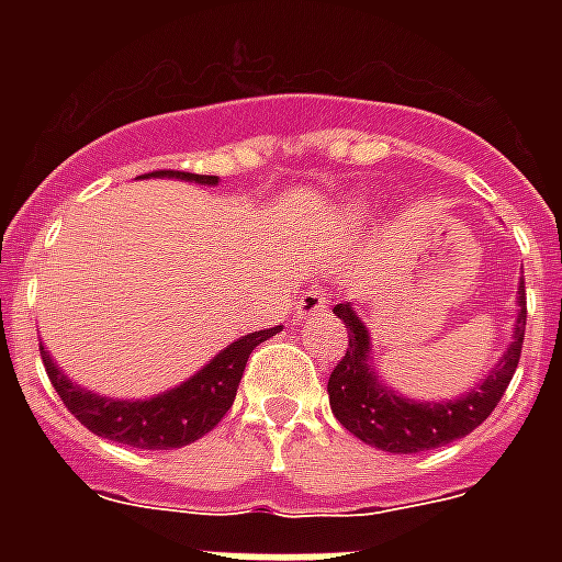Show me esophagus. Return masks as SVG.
Returning <instances> with one entry per match:
<instances>
[{
	"label": "esophagus",
	"mask_w": 562,
	"mask_h": 562,
	"mask_svg": "<svg viewBox=\"0 0 562 562\" xmlns=\"http://www.w3.org/2000/svg\"><path fill=\"white\" fill-rule=\"evenodd\" d=\"M326 303H329L326 291L321 289V285H312V289L303 291V297H300L297 317L300 321H306V317L312 315H321V312H326Z\"/></svg>",
	"instance_id": "34e87169"
}]
</instances>
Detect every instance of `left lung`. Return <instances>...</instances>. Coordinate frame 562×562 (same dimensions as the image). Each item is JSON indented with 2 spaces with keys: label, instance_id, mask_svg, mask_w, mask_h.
I'll return each instance as SVG.
<instances>
[{
  "label": "left lung",
  "instance_id": "left-lung-1",
  "mask_svg": "<svg viewBox=\"0 0 562 562\" xmlns=\"http://www.w3.org/2000/svg\"><path fill=\"white\" fill-rule=\"evenodd\" d=\"M519 312H516L514 341L507 344L505 356L484 375L479 387L449 402H414L405 400L391 387H384L370 361V333L361 317L352 312L350 303H338L333 308L347 326V352L338 368L329 375V405L347 431L364 443L393 454H411L437 449L467 437L493 414L498 400L505 396L507 384L514 379L525 341V280L519 282Z\"/></svg>",
  "mask_w": 562,
  "mask_h": 562
}]
</instances>
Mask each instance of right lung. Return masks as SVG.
<instances>
[{"label": "right lung", "instance_id": "obj_1", "mask_svg": "<svg viewBox=\"0 0 562 562\" xmlns=\"http://www.w3.org/2000/svg\"><path fill=\"white\" fill-rule=\"evenodd\" d=\"M143 178H175L201 183V187L218 183L215 175H189V171H151ZM277 333H280V326L241 335L238 341L224 347L206 368L198 370L192 379L171 387V391L157 393L151 400L136 402L110 400V396H99L81 384L69 382L43 344H40V356H43L48 382L57 391V396L64 400V405L72 411L81 426L90 428L92 435L136 446V449H180V446L194 443L198 437L218 426L221 417L227 414L233 400H236L238 382H241L250 352Z\"/></svg>", "mask_w": 562, "mask_h": 562}]
</instances>
